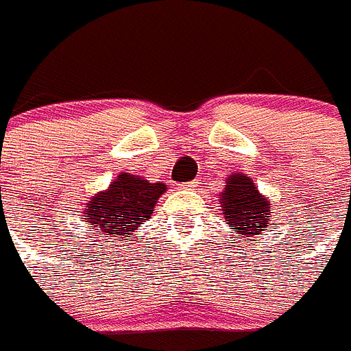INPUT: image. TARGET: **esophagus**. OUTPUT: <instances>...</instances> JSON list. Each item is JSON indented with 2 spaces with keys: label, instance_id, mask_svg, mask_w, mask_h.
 Segmentation results:
<instances>
[{
  "label": "esophagus",
  "instance_id": "1",
  "mask_svg": "<svg viewBox=\"0 0 351 351\" xmlns=\"http://www.w3.org/2000/svg\"><path fill=\"white\" fill-rule=\"evenodd\" d=\"M194 187H198V182H189L184 185V189H194Z\"/></svg>",
  "mask_w": 351,
  "mask_h": 351
}]
</instances>
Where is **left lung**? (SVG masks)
<instances>
[{
  "instance_id": "1",
  "label": "left lung",
  "mask_w": 351,
  "mask_h": 351,
  "mask_svg": "<svg viewBox=\"0 0 351 351\" xmlns=\"http://www.w3.org/2000/svg\"><path fill=\"white\" fill-rule=\"evenodd\" d=\"M219 203L226 225L239 237H255L269 226L273 203L248 175L230 173L225 189L219 193Z\"/></svg>"
}]
</instances>
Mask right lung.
<instances>
[{
  "mask_svg": "<svg viewBox=\"0 0 351 351\" xmlns=\"http://www.w3.org/2000/svg\"><path fill=\"white\" fill-rule=\"evenodd\" d=\"M167 191L166 184H153L143 176L119 173L105 191L85 203L84 219L98 230L99 237L121 241L134 237V232L152 217L158 198Z\"/></svg>",
  "mask_w": 351,
  "mask_h": 351,
  "instance_id": "right-lung-1",
  "label": "right lung"
}]
</instances>
